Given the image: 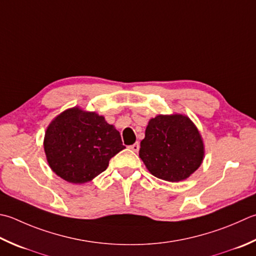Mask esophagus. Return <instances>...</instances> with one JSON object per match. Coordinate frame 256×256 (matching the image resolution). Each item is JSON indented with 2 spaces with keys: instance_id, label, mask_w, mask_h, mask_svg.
Listing matches in <instances>:
<instances>
[{
  "instance_id": "obj_1",
  "label": "esophagus",
  "mask_w": 256,
  "mask_h": 256,
  "mask_svg": "<svg viewBox=\"0 0 256 256\" xmlns=\"http://www.w3.org/2000/svg\"><path fill=\"white\" fill-rule=\"evenodd\" d=\"M131 150H133L134 152H138V150H140V144L136 142V143H134L133 145H131Z\"/></svg>"
}]
</instances>
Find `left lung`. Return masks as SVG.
Wrapping results in <instances>:
<instances>
[{"instance_id": "left-lung-1", "label": "left lung", "mask_w": 256, "mask_h": 256, "mask_svg": "<svg viewBox=\"0 0 256 256\" xmlns=\"http://www.w3.org/2000/svg\"><path fill=\"white\" fill-rule=\"evenodd\" d=\"M140 158L155 178L184 181L201 166L205 148L196 125L185 114H158L151 118L141 141Z\"/></svg>"}]
</instances>
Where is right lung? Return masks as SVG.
<instances>
[{"label":"right lung","mask_w":256,"mask_h":256,"mask_svg":"<svg viewBox=\"0 0 256 256\" xmlns=\"http://www.w3.org/2000/svg\"><path fill=\"white\" fill-rule=\"evenodd\" d=\"M43 146L52 171L73 184L92 181L125 148L120 132L103 115L78 106L65 110L52 120Z\"/></svg>","instance_id":"add662e5"}]
</instances>
